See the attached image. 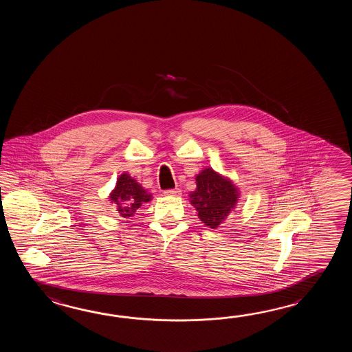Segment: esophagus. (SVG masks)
Masks as SVG:
<instances>
[{
  "label": "esophagus",
  "mask_w": 352,
  "mask_h": 352,
  "mask_svg": "<svg viewBox=\"0 0 352 352\" xmlns=\"http://www.w3.org/2000/svg\"><path fill=\"white\" fill-rule=\"evenodd\" d=\"M164 194L167 195V196H179L181 190L179 188H168V190L164 191Z\"/></svg>",
  "instance_id": "esophagus-1"
}]
</instances>
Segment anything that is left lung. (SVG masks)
Instances as JSON below:
<instances>
[{
	"label": "left lung",
	"instance_id": "obj_1",
	"mask_svg": "<svg viewBox=\"0 0 352 352\" xmlns=\"http://www.w3.org/2000/svg\"><path fill=\"white\" fill-rule=\"evenodd\" d=\"M238 196L236 187L229 179L212 168H205L196 176V190L190 199L202 223L215 229L234 209Z\"/></svg>",
	"mask_w": 352,
	"mask_h": 352
}]
</instances>
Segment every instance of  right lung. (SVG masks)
<instances>
[{
    "mask_svg": "<svg viewBox=\"0 0 352 352\" xmlns=\"http://www.w3.org/2000/svg\"><path fill=\"white\" fill-rule=\"evenodd\" d=\"M109 197L117 205L118 212L123 217H133L142 204L151 200V195L128 173L120 175Z\"/></svg>",
    "mask_w": 352,
    "mask_h": 352,
    "instance_id": "right-lung-1",
    "label": "right lung"
}]
</instances>
